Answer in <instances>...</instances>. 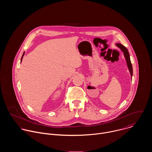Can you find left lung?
Listing matches in <instances>:
<instances>
[{
	"instance_id": "1",
	"label": "left lung",
	"mask_w": 152,
	"mask_h": 152,
	"mask_svg": "<svg viewBox=\"0 0 152 152\" xmlns=\"http://www.w3.org/2000/svg\"><path fill=\"white\" fill-rule=\"evenodd\" d=\"M116 46L119 48L123 52V54L124 55L125 59L126 60L127 62V67L129 69V70L130 72V73H131V76L132 77V75H133V69H132V66L131 64V59H130V55H129V53L128 52V50L126 49V47H124L123 45H122L121 44H120V43H117L116 44Z\"/></svg>"
}]
</instances>
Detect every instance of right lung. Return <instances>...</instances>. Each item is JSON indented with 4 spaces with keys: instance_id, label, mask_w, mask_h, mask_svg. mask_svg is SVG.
I'll list each match as a JSON object with an SVG mask.
<instances>
[{
    "instance_id": "obj_1",
    "label": "right lung",
    "mask_w": 152,
    "mask_h": 152,
    "mask_svg": "<svg viewBox=\"0 0 152 152\" xmlns=\"http://www.w3.org/2000/svg\"><path fill=\"white\" fill-rule=\"evenodd\" d=\"M24 54H25V52L23 53V55H22V57H21V61H22V59H23V56H24Z\"/></svg>"
}]
</instances>
